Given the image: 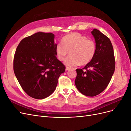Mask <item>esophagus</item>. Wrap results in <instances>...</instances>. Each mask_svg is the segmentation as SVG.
<instances>
[{
    "mask_svg": "<svg viewBox=\"0 0 131 131\" xmlns=\"http://www.w3.org/2000/svg\"><path fill=\"white\" fill-rule=\"evenodd\" d=\"M70 69V68H69V67H66V70H69Z\"/></svg>",
    "mask_w": 131,
    "mask_h": 131,
    "instance_id": "obj_1",
    "label": "esophagus"
}]
</instances>
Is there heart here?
I'll return each instance as SVG.
<instances>
[{
  "mask_svg": "<svg viewBox=\"0 0 131 131\" xmlns=\"http://www.w3.org/2000/svg\"><path fill=\"white\" fill-rule=\"evenodd\" d=\"M96 50V43L79 33L66 35L62 43L55 46V52L59 61H63L69 51L70 55L64 61V64L69 68L79 65H86L93 58Z\"/></svg>",
  "mask_w": 131,
  "mask_h": 131,
  "instance_id": "b5f03b06",
  "label": "heart"
}]
</instances>
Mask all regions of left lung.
<instances>
[{
    "instance_id": "obj_1",
    "label": "left lung",
    "mask_w": 131,
    "mask_h": 131,
    "mask_svg": "<svg viewBox=\"0 0 131 131\" xmlns=\"http://www.w3.org/2000/svg\"><path fill=\"white\" fill-rule=\"evenodd\" d=\"M96 42L95 54L82 69H77L75 84L82 94L94 97L108 85L115 68L113 47L110 39L96 29L91 31Z\"/></svg>"
}]
</instances>
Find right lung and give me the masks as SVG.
<instances>
[{
    "mask_svg": "<svg viewBox=\"0 0 131 131\" xmlns=\"http://www.w3.org/2000/svg\"><path fill=\"white\" fill-rule=\"evenodd\" d=\"M54 38L51 33H36L22 39L15 52V76L25 92L37 100L50 96L65 72V66L56 57Z\"/></svg>",
    "mask_w": 131,
    "mask_h": 131,
    "instance_id": "obj_1",
    "label": "right lung"
}]
</instances>
